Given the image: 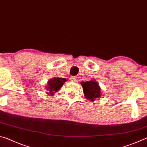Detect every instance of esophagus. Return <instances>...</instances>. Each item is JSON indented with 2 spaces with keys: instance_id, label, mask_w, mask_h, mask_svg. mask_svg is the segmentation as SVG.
Here are the masks:
<instances>
[{
  "instance_id": "1",
  "label": "esophagus",
  "mask_w": 147,
  "mask_h": 147,
  "mask_svg": "<svg viewBox=\"0 0 147 147\" xmlns=\"http://www.w3.org/2000/svg\"><path fill=\"white\" fill-rule=\"evenodd\" d=\"M70 80L71 82H77V80H78V78H76V76H73L70 78Z\"/></svg>"
}]
</instances>
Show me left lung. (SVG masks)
<instances>
[{
	"instance_id": "1",
	"label": "left lung",
	"mask_w": 147,
	"mask_h": 147,
	"mask_svg": "<svg viewBox=\"0 0 147 147\" xmlns=\"http://www.w3.org/2000/svg\"><path fill=\"white\" fill-rule=\"evenodd\" d=\"M81 84L83 88L84 95L88 100L94 101L95 99L100 97L101 89L98 83L94 80L83 82H82Z\"/></svg>"
}]
</instances>
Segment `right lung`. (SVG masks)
Here are the masks:
<instances>
[{
    "label": "right lung",
    "mask_w": 147,
    "mask_h": 147,
    "mask_svg": "<svg viewBox=\"0 0 147 147\" xmlns=\"http://www.w3.org/2000/svg\"><path fill=\"white\" fill-rule=\"evenodd\" d=\"M65 82V78H54L49 80L48 83H47L48 86L47 87V90L49 91V92H47V93L50 94L51 95H53L54 92L58 91L59 89H60L63 83Z\"/></svg>",
    "instance_id": "add662e5"
}]
</instances>
